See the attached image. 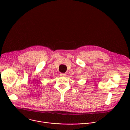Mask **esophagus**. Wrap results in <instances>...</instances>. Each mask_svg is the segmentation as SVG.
I'll return each instance as SVG.
<instances>
[{"instance_id":"esophagus-1","label":"esophagus","mask_w":130,"mask_h":130,"mask_svg":"<svg viewBox=\"0 0 130 130\" xmlns=\"http://www.w3.org/2000/svg\"><path fill=\"white\" fill-rule=\"evenodd\" d=\"M60 76H63V77H65L66 76V74L64 73H60Z\"/></svg>"}]
</instances>
